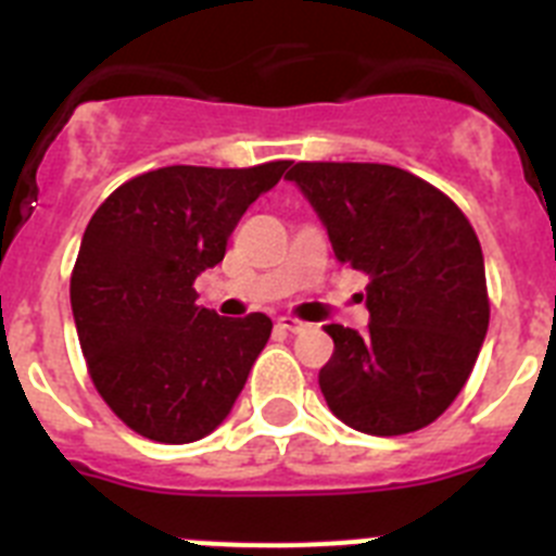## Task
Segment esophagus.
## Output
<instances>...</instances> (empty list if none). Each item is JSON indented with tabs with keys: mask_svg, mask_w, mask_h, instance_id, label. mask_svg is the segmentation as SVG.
<instances>
[{
	"mask_svg": "<svg viewBox=\"0 0 556 556\" xmlns=\"http://www.w3.org/2000/svg\"><path fill=\"white\" fill-rule=\"evenodd\" d=\"M278 328H283V331H289V333H301V331H306V323L303 320H298V317H278Z\"/></svg>",
	"mask_w": 556,
	"mask_h": 556,
	"instance_id": "34e87169",
	"label": "esophagus"
}]
</instances>
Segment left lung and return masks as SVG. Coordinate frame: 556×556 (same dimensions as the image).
<instances>
[{
	"label": "left lung",
	"instance_id": "1",
	"mask_svg": "<svg viewBox=\"0 0 556 556\" xmlns=\"http://www.w3.org/2000/svg\"><path fill=\"white\" fill-rule=\"evenodd\" d=\"M287 178L320 214L337 262L367 275V331L326 326L328 409L376 437L434 424L473 372L490 323L473 225L448 194L390 164L301 161Z\"/></svg>",
	"mask_w": 556,
	"mask_h": 556
}]
</instances>
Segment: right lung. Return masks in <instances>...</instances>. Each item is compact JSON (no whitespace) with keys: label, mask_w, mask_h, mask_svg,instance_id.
I'll return each instance as SVG.
<instances>
[{"label":"right lung","mask_w":556,"mask_h":556,"mask_svg":"<svg viewBox=\"0 0 556 556\" xmlns=\"http://www.w3.org/2000/svg\"><path fill=\"white\" fill-rule=\"evenodd\" d=\"M289 164L164 166L94 211L68 294L88 376L136 434L184 445L228 417L273 320L198 306L194 278L223 262L236 223Z\"/></svg>","instance_id":"right-lung-1"}]
</instances>
